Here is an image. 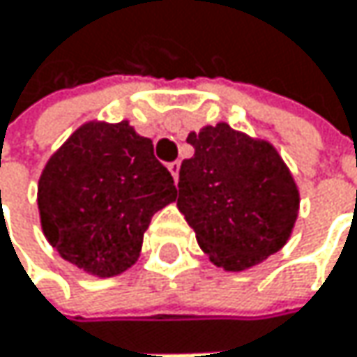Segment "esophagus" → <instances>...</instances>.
Instances as JSON below:
<instances>
[{"label":"esophagus","instance_id":"esophagus-1","mask_svg":"<svg viewBox=\"0 0 357 357\" xmlns=\"http://www.w3.org/2000/svg\"><path fill=\"white\" fill-rule=\"evenodd\" d=\"M168 170H170L172 178H174V181H178V170H181V162H178V160L170 162V164H168Z\"/></svg>","mask_w":357,"mask_h":357}]
</instances>
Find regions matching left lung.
I'll list each match as a JSON object with an SVG mask.
<instances>
[{
  "label": "left lung",
  "mask_w": 357,
  "mask_h": 357,
  "mask_svg": "<svg viewBox=\"0 0 357 357\" xmlns=\"http://www.w3.org/2000/svg\"><path fill=\"white\" fill-rule=\"evenodd\" d=\"M195 154L183 160L176 205L211 263L243 271L278 252L298 218V189L267 142L226 123L189 133Z\"/></svg>",
  "instance_id": "obj_1"
}]
</instances>
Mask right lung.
<instances>
[{"mask_svg":"<svg viewBox=\"0 0 357 357\" xmlns=\"http://www.w3.org/2000/svg\"><path fill=\"white\" fill-rule=\"evenodd\" d=\"M176 199L154 144L127 121L79 127L47 162L38 211L47 241L75 267L112 278L142 250L152 215Z\"/></svg>","mask_w":357,"mask_h":357,"instance_id":"add662e5","label":"right lung"}]
</instances>
